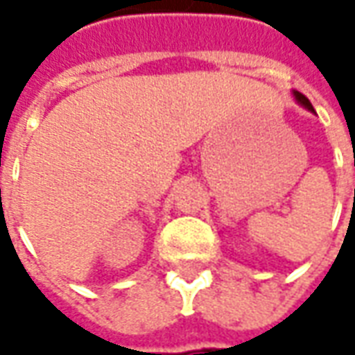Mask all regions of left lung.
<instances>
[{
	"label": "left lung",
	"instance_id": "left-lung-1",
	"mask_svg": "<svg viewBox=\"0 0 355 355\" xmlns=\"http://www.w3.org/2000/svg\"><path fill=\"white\" fill-rule=\"evenodd\" d=\"M293 94H295V98H297V102H298V104H300V106H304V108H308V110H310V112H313V106H312V104H310V101L306 98L304 94L298 93V91H293Z\"/></svg>",
	"mask_w": 355,
	"mask_h": 355
}]
</instances>
